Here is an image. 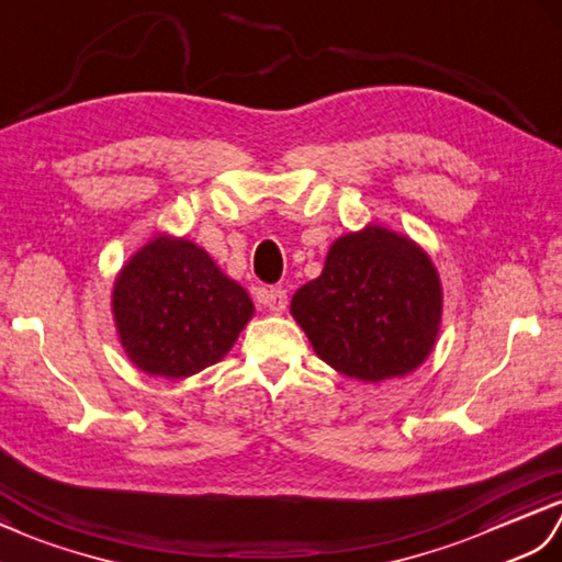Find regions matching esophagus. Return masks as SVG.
I'll return each instance as SVG.
<instances>
[{
  "instance_id": "esophagus-1",
  "label": "esophagus",
  "mask_w": 562,
  "mask_h": 562,
  "mask_svg": "<svg viewBox=\"0 0 562 562\" xmlns=\"http://www.w3.org/2000/svg\"><path fill=\"white\" fill-rule=\"evenodd\" d=\"M261 303H265L273 315H281L285 305H289V295H285L283 289H269L261 293Z\"/></svg>"
}]
</instances>
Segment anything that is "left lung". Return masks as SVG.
Returning a JSON list of instances; mask_svg holds the SVG:
<instances>
[{
    "label": "left lung",
    "instance_id": "1",
    "mask_svg": "<svg viewBox=\"0 0 562 562\" xmlns=\"http://www.w3.org/2000/svg\"><path fill=\"white\" fill-rule=\"evenodd\" d=\"M291 313L334 370L363 382L402 378L438 336L440 279L416 243L368 226L331 245L319 277L293 295Z\"/></svg>",
    "mask_w": 562,
    "mask_h": 562
}]
</instances>
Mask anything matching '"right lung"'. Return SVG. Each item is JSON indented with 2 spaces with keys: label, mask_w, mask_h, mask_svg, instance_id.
I'll return each mask as SVG.
<instances>
[{
  "label": "right lung",
  "mask_w": 562,
  "mask_h": 562,
  "mask_svg": "<svg viewBox=\"0 0 562 562\" xmlns=\"http://www.w3.org/2000/svg\"><path fill=\"white\" fill-rule=\"evenodd\" d=\"M112 313L134 363L148 375L176 380L218 363L255 305L202 247L156 238L120 271Z\"/></svg>",
  "instance_id": "right-lung-1"
}]
</instances>
